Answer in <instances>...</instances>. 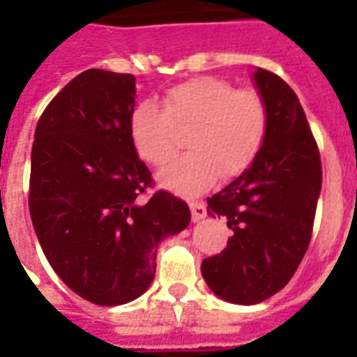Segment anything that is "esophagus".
Returning a JSON list of instances; mask_svg holds the SVG:
<instances>
[{
    "mask_svg": "<svg viewBox=\"0 0 357 357\" xmlns=\"http://www.w3.org/2000/svg\"><path fill=\"white\" fill-rule=\"evenodd\" d=\"M190 213H192V222H198L202 218H206L207 209L204 202H189Z\"/></svg>",
    "mask_w": 357,
    "mask_h": 357,
    "instance_id": "1",
    "label": "esophagus"
}]
</instances>
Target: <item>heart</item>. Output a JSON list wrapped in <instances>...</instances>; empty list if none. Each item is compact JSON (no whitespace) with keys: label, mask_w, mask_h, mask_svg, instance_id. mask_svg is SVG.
<instances>
[{"label":"heart","mask_w":357,"mask_h":357,"mask_svg":"<svg viewBox=\"0 0 357 357\" xmlns=\"http://www.w3.org/2000/svg\"><path fill=\"white\" fill-rule=\"evenodd\" d=\"M162 109L150 100L135 103L128 131L137 155L151 167L167 165L187 131V155L170 162L159 181L178 195H200L220 176L234 179L254 165L268 131V107L255 89L198 75L165 91Z\"/></svg>","instance_id":"b5f03b06"}]
</instances>
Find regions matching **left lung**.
<instances>
[{
  "label": "left lung",
  "instance_id": "8db88e82",
  "mask_svg": "<svg viewBox=\"0 0 357 357\" xmlns=\"http://www.w3.org/2000/svg\"><path fill=\"white\" fill-rule=\"evenodd\" d=\"M268 107V131L254 165L211 198L207 213L228 220L226 248L206 257L211 291L252 305L282 291L310 246L322 165L319 146L294 91L268 70L254 72Z\"/></svg>",
  "mask_w": 357,
  "mask_h": 357
}]
</instances>
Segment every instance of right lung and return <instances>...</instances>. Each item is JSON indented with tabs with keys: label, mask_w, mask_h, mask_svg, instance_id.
Instances as JSON below:
<instances>
[{
	"label": "right lung",
	"mask_w": 357,
	"mask_h": 357,
	"mask_svg": "<svg viewBox=\"0 0 357 357\" xmlns=\"http://www.w3.org/2000/svg\"><path fill=\"white\" fill-rule=\"evenodd\" d=\"M135 75L91 68L44 109L31 151L29 213L44 255L81 298L131 302L155 276L157 246L190 222L155 190L129 139Z\"/></svg>",
	"instance_id": "add662e5"
}]
</instances>
